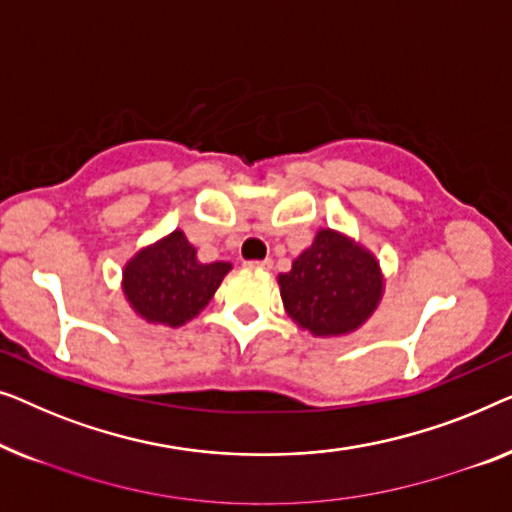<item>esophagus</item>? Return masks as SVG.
Instances as JSON below:
<instances>
[{
	"instance_id": "esophagus-1",
	"label": "esophagus",
	"mask_w": 512,
	"mask_h": 512,
	"mask_svg": "<svg viewBox=\"0 0 512 512\" xmlns=\"http://www.w3.org/2000/svg\"><path fill=\"white\" fill-rule=\"evenodd\" d=\"M271 264V259H250V262H246L250 269H271Z\"/></svg>"
}]
</instances>
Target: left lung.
Instances as JSON below:
<instances>
[{
  "label": "left lung",
  "instance_id": "obj_1",
  "mask_svg": "<svg viewBox=\"0 0 512 512\" xmlns=\"http://www.w3.org/2000/svg\"><path fill=\"white\" fill-rule=\"evenodd\" d=\"M280 297L294 322L315 336L357 329L383 294L378 262L362 246L322 229L313 246L280 273Z\"/></svg>",
  "mask_w": 512,
  "mask_h": 512
}]
</instances>
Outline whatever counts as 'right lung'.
I'll return each instance as SVG.
<instances>
[{
  "mask_svg": "<svg viewBox=\"0 0 512 512\" xmlns=\"http://www.w3.org/2000/svg\"><path fill=\"white\" fill-rule=\"evenodd\" d=\"M229 269V262L201 264L185 234L174 232L127 264L125 294L141 318L178 327L211 301Z\"/></svg>",
  "mask_w": 512,
  "mask_h": 512,
  "instance_id": "right-lung-1",
  "label": "right lung"
}]
</instances>
